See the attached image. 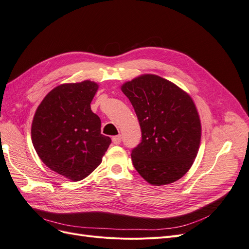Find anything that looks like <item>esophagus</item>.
Masks as SVG:
<instances>
[{"mask_svg":"<svg viewBox=\"0 0 249 249\" xmlns=\"http://www.w3.org/2000/svg\"><path fill=\"white\" fill-rule=\"evenodd\" d=\"M112 142L114 145H119L122 142V136L117 135V136H113L112 137Z\"/></svg>","mask_w":249,"mask_h":249,"instance_id":"obj_1","label":"esophagus"}]
</instances>
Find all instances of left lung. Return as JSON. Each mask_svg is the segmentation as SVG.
<instances>
[{
    "label": "left lung",
    "mask_w": 249,
    "mask_h": 249,
    "mask_svg": "<svg viewBox=\"0 0 249 249\" xmlns=\"http://www.w3.org/2000/svg\"><path fill=\"white\" fill-rule=\"evenodd\" d=\"M141 126L142 142L132 151L136 171L153 186L172 184L192 166L199 150L201 122L192 97L156 74L124 83Z\"/></svg>",
    "instance_id": "left-lung-1"
}]
</instances>
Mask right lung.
I'll use <instances>...</instances> for the list:
<instances>
[{
	"mask_svg": "<svg viewBox=\"0 0 249 249\" xmlns=\"http://www.w3.org/2000/svg\"><path fill=\"white\" fill-rule=\"evenodd\" d=\"M98 89L89 79L59 85L34 115L32 141L38 157L69 181H81L94 172L111 143L101 134L100 118L91 109Z\"/></svg>",
	"mask_w": 249,
	"mask_h": 249,
	"instance_id": "1",
	"label": "right lung"
}]
</instances>
